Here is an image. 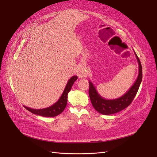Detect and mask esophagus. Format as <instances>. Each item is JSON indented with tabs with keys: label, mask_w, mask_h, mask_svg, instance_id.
Masks as SVG:
<instances>
[{
	"label": "esophagus",
	"mask_w": 157,
	"mask_h": 157,
	"mask_svg": "<svg viewBox=\"0 0 157 157\" xmlns=\"http://www.w3.org/2000/svg\"><path fill=\"white\" fill-rule=\"evenodd\" d=\"M77 74H78V76L79 77V78H86L88 75V72L86 71V68L84 66H80L78 68V71H77Z\"/></svg>",
	"instance_id": "34e87169"
}]
</instances>
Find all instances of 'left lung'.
<instances>
[{"instance_id":"8db88e82","label":"left lung","mask_w":157,"mask_h":157,"mask_svg":"<svg viewBox=\"0 0 157 157\" xmlns=\"http://www.w3.org/2000/svg\"><path fill=\"white\" fill-rule=\"evenodd\" d=\"M134 53L138 63L139 73L138 78L133 86L128 90V91L121 97L111 100L104 98L98 94L92 82L89 81L90 98L92 106H94L96 111H97L98 113L105 115L114 114V113H118L128 107L134 100L135 96L137 94L142 79L141 63L135 52Z\"/></svg>"}]
</instances>
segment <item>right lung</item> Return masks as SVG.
I'll return each mask as SVG.
<instances>
[{
  "instance_id": "1",
  "label": "right lung",
  "mask_w": 157,
  "mask_h": 157,
  "mask_svg": "<svg viewBox=\"0 0 157 157\" xmlns=\"http://www.w3.org/2000/svg\"><path fill=\"white\" fill-rule=\"evenodd\" d=\"M77 79H78V76L76 75L72 76L71 78L69 79V81L67 83L64 91H63L61 97L58 100L57 102H56L54 105H51V106H48L47 108L42 109H34L28 107V106H24V107L31 113L40 116L46 117H53L59 115L64 111L65 108L66 107L67 103L68 93L71 90L73 83H74Z\"/></svg>"
}]
</instances>
